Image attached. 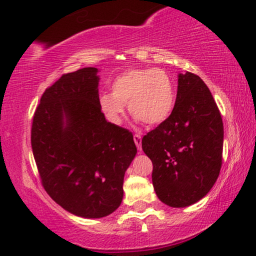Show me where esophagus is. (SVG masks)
<instances>
[{"label": "esophagus", "mask_w": 256, "mask_h": 256, "mask_svg": "<svg viewBox=\"0 0 256 256\" xmlns=\"http://www.w3.org/2000/svg\"><path fill=\"white\" fill-rule=\"evenodd\" d=\"M134 142H135L136 147H138V150H141V149H142V138H141V135L135 134L134 135Z\"/></svg>", "instance_id": "34e87169"}]
</instances>
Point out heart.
<instances>
[{"label":"heart","instance_id":"1","mask_svg":"<svg viewBox=\"0 0 256 256\" xmlns=\"http://www.w3.org/2000/svg\"><path fill=\"white\" fill-rule=\"evenodd\" d=\"M176 101L175 84L162 69L134 68L118 75L112 84V92L100 95L98 104L112 124H120L126 104L136 120L148 126L164 122L172 115Z\"/></svg>","mask_w":256,"mask_h":256}]
</instances>
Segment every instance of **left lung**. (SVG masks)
I'll use <instances>...</instances> for the list:
<instances>
[{
  "mask_svg": "<svg viewBox=\"0 0 256 256\" xmlns=\"http://www.w3.org/2000/svg\"><path fill=\"white\" fill-rule=\"evenodd\" d=\"M222 147L224 124L210 90L193 72L178 74L172 115L142 138L158 198L174 208L204 198L220 174Z\"/></svg>",
  "mask_w": 256,
  "mask_h": 256,
  "instance_id": "8db88e82",
  "label": "left lung"
}]
</instances>
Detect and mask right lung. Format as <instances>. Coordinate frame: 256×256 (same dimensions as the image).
Here are the masks:
<instances>
[{"mask_svg":"<svg viewBox=\"0 0 256 256\" xmlns=\"http://www.w3.org/2000/svg\"><path fill=\"white\" fill-rule=\"evenodd\" d=\"M98 68L62 75L43 92L32 148L43 187L76 216L100 218L120 207L124 178L138 149L132 134L106 120Z\"/></svg>","mask_w":256,"mask_h":256,"instance_id":"obj_1","label":"right lung"}]
</instances>
